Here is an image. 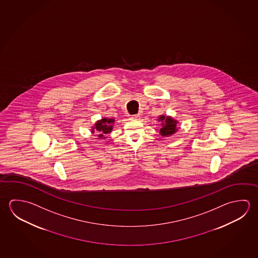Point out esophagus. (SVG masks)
Listing matches in <instances>:
<instances>
[{
	"label": "esophagus",
	"mask_w": 258,
	"mask_h": 258,
	"mask_svg": "<svg viewBox=\"0 0 258 258\" xmlns=\"http://www.w3.org/2000/svg\"><path fill=\"white\" fill-rule=\"evenodd\" d=\"M140 114H136V115H132V116H131V118H132V119H140Z\"/></svg>",
	"instance_id": "obj_1"
}]
</instances>
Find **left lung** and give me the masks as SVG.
I'll list each match as a JSON object with an SVG mask.
<instances>
[{
  "label": "left lung",
  "mask_w": 258,
  "mask_h": 258,
  "mask_svg": "<svg viewBox=\"0 0 258 258\" xmlns=\"http://www.w3.org/2000/svg\"><path fill=\"white\" fill-rule=\"evenodd\" d=\"M159 120H165V123H162V127L160 128V134L162 136H169L175 133L176 130V121L173 120L169 117H165V116H160Z\"/></svg>",
  "instance_id": "1"
}]
</instances>
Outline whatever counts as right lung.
Here are the masks:
<instances>
[{"instance_id":"1","label":"right lung","mask_w":258,"mask_h":258,"mask_svg":"<svg viewBox=\"0 0 258 258\" xmlns=\"http://www.w3.org/2000/svg\"><path fill=\"white\" fill-rule=\"evenodd\" d=\"M113 123V118H102L101 120L96 123L95 130L99 131V137L105 138L104 136L107 135L112 130Z\"/></svg>"}]
</instances>
